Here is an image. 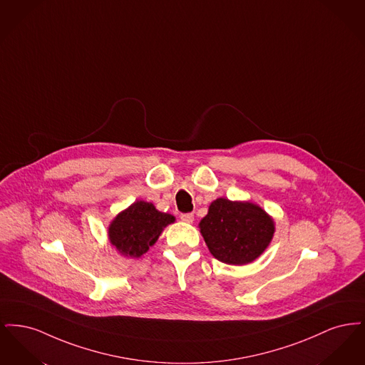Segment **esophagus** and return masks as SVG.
Wrapping results in <instances>:
<instances>
[{"mask_svg": "<svg viewBox=\"0 0 365 365\" xmlns=\"http://www.w3.org/2000/svg\"><path fill=\"white\" fill-rule=\"evenodd\" d=\"M180 220L185 223H192L194 222V215L192 213H182Z\"/></svg>", "mask_w": 365, "mask_h": 365, "instance_id": "esophagus-1", "label": "esophagus"}]
</instances>
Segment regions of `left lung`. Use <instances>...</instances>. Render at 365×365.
<instances>
[{
  "instance_id": "obj_1",
  "label": "left lung",
  "mask_w": 365,
  "mask_h": 365,
  "mask_svg": "<svg viewBox=\"0 0 365 365\" xmlns=\"http://www.w3.org/2000/svg\"><path fill=\"white\" fill-rule=\"evenodd\" d=\"M200 231L215 259L231 265L256 260L275 232L272 217L249 201L217 198L200 222Z\"/></svg>"
}]
</instances>
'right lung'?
<instances>
[{"instance_id": "1", "label": "right lung", "mask_w": 365, "mask_h": 365, "mask_svg": "<svg viewBox=\"0 0 365 365\" xmlns=\"http://www.w3.org/2000/svg\"><path fill=\"white\" fill-rule=\"evenodd\" d=\"M174 222L173 215L157 210L153 204L135 201L112 220L108 237L123 256L140 257L156 243L163 230Z\"/></svg>"}]
</instances>
